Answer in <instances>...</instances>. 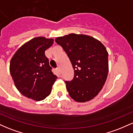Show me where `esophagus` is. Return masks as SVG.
<instances>
[{"label":"esophagus","mask_w":133,"mask_h":133,"mask_svg":"<svg viewBox=\"0 0 133 133\" xmlns=\"http://www.w3.org/2000/svg\"><path fill=\"white\" fill-rule=\"evenodd\" d=\"M57 72H58V73H59V74H61V69L59 68H58L57 69Z\"/></svg>","instance_id":"esophagus-1"}]
</instances>
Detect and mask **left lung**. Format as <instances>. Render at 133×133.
Segmentation results:
<instances>
[{"mask_svg":"<svg viewBox=\"0 0 133 133\" xmlns=\"http://www.w3.org/2000/svg\"><path fill=\"white\" fill-rule=\"evenodd\" d=\"M71 61L74 79L65 81L69 94L75 101L92 99L103 89L109 71L108 52L99 41L84 34H69L57 37Z\"/></svg>","mask_w":133,"mask_h":133,"instance_id":"8db88e82","label":"left lung"}]
</instances>
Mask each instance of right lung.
Instances as JSON below:
<instances>
[{
    "label": "right lung",
    "mask_w": 133,
    "mask_h": 133,
    "mask_svg": "<svg viewBox=\"0 0 133 133\" xmlns=\"http://www.w3.org/2000/svg\"><path fill=\"white\" fill-rule=\"evenodd\" d=\"M53 43L51 38H33L20 47L10 60L9 69L16 88L34 101H40L49 95L57 79L45 56Z\"/></svg>",
    "instance_id": "right-lung-1"
}]
</instances>
